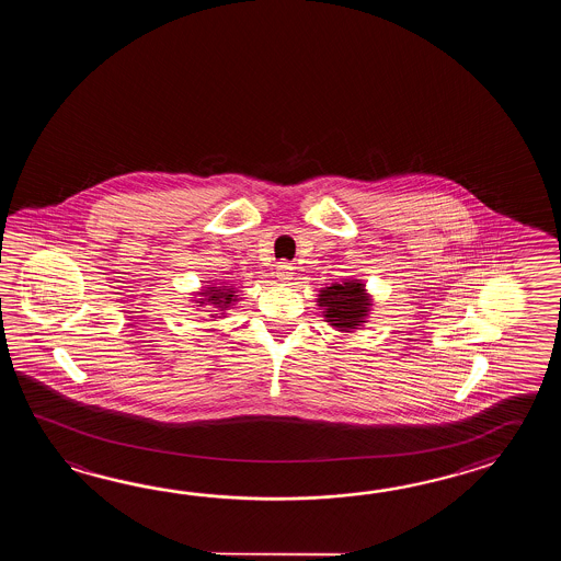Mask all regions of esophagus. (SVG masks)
<instances>
[{"instance_id":"obj_1","label":"esophagus","mask_w":561,"mask_h":561,"mask_svg":"<svg viewBox=\"0 0 561 561\" xmlns=\"http://www.w3.org/2000/svg\"><path fill=\"white\" fill-rule=\"evenodd\" d=\"M276 273H278V278H280L283 283H288V280H293V276H295V266L290 263H280L278 264V268H276Z\"/></svg>"}]
</instances>
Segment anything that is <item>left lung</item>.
<instances>
[{
  "mask_svg": "<svg viewBox=\"0 0 561 561\" xmlns=\"http://www.w3.org/2000/svg\"><path fill=\"white\" fill-rule=\"evenodd\" d=\"M322 317L336 331H351L360 327L370 309V298L365 293V285L358 280H343V285L327 286L319 295Z\"/></svg>",
  "mask_w": 561,
  "mask_h": 561,
  "instance_id": "obj_1",
  "label": "left lung"
}]
</instances>
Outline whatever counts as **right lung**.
<instances>
[{
  "label": "right lung",
  "mask_w": 561,
  "mask_h": 561,
  "mask_svg": "<svg viewBox=\"0 0 561 561\" xmlns=\"http://www.w3.org/2000/svg\"><path fill=\"white\" fill-rule=\"evenodd\" d=\"M210 290H204L201 293V307L203 305H210L213 309H216L215 312H222V310H227L232 302H237V295H234V290L232 288H222V286H208ZM215 317V314H213Z\"/></svg>",
  "instance_id": "add662e5"
}]
</instances>
